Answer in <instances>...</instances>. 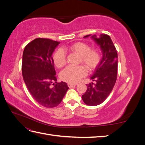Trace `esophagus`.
Returning <instances> with one entry per match:
<instances>
[{
	"label": "esophagus",
	"mask_w": 145,
	"mask_h": 145,
	"mask_svg": "<svg viewBox=\"0 0 145 145\" xmlns=\"http://www.w3.org/2000/svg\"><path fill=\"white\" fill-rule=\"evenodd\" d=\"M76 85H77V84H76V83H68V86L69 88H72V87L75 86Z\"/></svg>",
	"instance_id": "esophagus-1"
}]
</instances>
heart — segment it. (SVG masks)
<instances>
[{
	"label": "heart",
	"mask_w": 145,
	"mask_h": 145,
	"mask_svg": "<svg viewBox=\"0 0 145 145\" xmlns=\"http://www.w3.org/2000/svg\"><path fill=\"white\" fill-rule=\"evenodd\" d=\"M67 50L80 56L79 62L85 66L89 71L94 70L98 67L102 54L98 49H91V46L83 42H77L67 48ZM54 63L58 68H62L66 63V54L64 51L59 49L53 56ZM86 69L83 66L68 67L60 73L61 80L69 83H75L85 77Z\"/></svg>",
	"instance_id": "obj_1"
}]
</instances>
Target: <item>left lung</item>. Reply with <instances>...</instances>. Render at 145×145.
<instances>
[{
    "instance_id": "left-lung-1",
    "label": "left lung",
    "mask_w": 145,
    "mask_h": 145,
    "mask_svg": "<svg viewBox=\"0 0 145 145\" xmlns=\"http://www.w3.org/2000/svg\"><path fill=\"white\" fill-rule=\"evenodd\" d=\"M91 35H87L86 38ZM91 38L100 47L102 58L91 78L96 83L87 84V90L82 100L89 106H96L103 103L111 93L117 80V52L111 37L107 34L95 35Z\"/></svg>"
}]
</instances>
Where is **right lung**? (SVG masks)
I'll use <instances>...</instances> for the list:
<instances>
[{"mask_svg":"<svg viewBox=\"0 0 145 145\" xmlns=\"http://www.w3.org/2000/svg\"><path fill=\"white\" fill-rule=\"evenodd\" d=\"M59 42L37 38L25 46L22 70L24 82L37 102L46 108L59 105L69 89L67 83L57 82L52 57Z\"/></svg>","mask_w":145,"mask_h":145,"instance_id":"add662e5","label":"right lung"}]
</instances>
